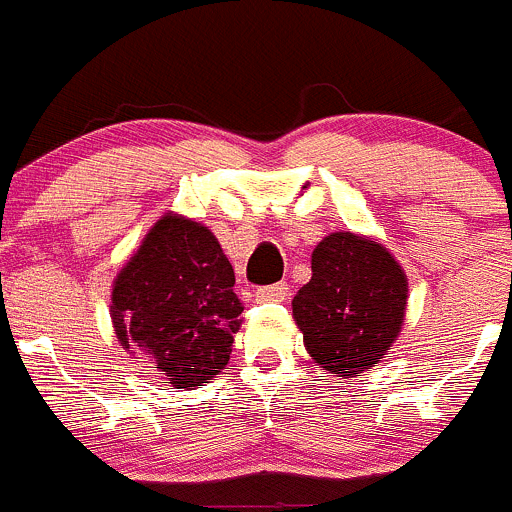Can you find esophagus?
Listing matches in <instances>:
<instances>
[{
  "label": "esophagus",
  "mask_w": 512,
  "mask_h": 512,
  "mask_svg": "<svg viewBox=\"0 0 512 512\" xmlns=\"http://www.w3.org/2000/svg\"><path fill=\"white\" fill-rule=\"evenodd\" d=\"M291 296V288L288 283H273V286H263L256 291V301H286Z\"/></svg>",
  "instance_id": "obj_1"
}]
</instances>
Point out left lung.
Returning a JSON list of instances; mask_svg holds the SVG:
<instances>
[{"label": "left lung", "mask_w": 512, "mask_h": 512, "mask_svg": "<svg viewBox=\"0 0 512 512\" xmlns=\"http://www.w3.org/2000/svg\"><path fill=\"white\" fill-rule=\"evenodd\" d=\"M311 281L293 296L306 351L323 371L358 376L398 341L408 278L386 246L336 231L313 249Z\"/></svg>", "instance_id": "obj_1"}]
</instances>
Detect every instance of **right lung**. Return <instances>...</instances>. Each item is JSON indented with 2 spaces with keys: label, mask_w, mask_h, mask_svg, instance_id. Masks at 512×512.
<instances>
[{
  "label": "right lung",
  "mask_w": 512,
  "mask_h": 512,
  "mask_svg": "<svg viewBox=\"0 0 512 512\" xmlns=\"http://www.w3.org/2000/svg\"><path fill=\"white\" fill-rule=\"evenodd\" d=\"M234 283L229 258L204 224L161 216L114 278L116 338L174 388L214 381L241 328Z\"/></svg>",
  "instance_id": "obj_1"
}]
</instances>
